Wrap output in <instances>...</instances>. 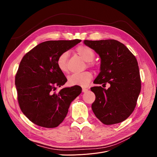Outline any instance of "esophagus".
Returning <instances> with one entry per match:
<instances>
[{"instance_id": "34e87169", "label": "esophagus", "mask_w": 157, "mask_h": 157, "mask_svg": "<svg viewBox=\"0 0 157 157\" xmlns=\"http://www.w3.org/2000/svg\"><path fill=\"white\" fill-rule=\"evenodd\" d=\"M88 89L87 88H82V92H86L87 91H88Z\"/></svg>"}]
</instances>
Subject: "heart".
Returning <instances> with one entry per match:
<instances>
[{"label": "heart", "mask_w": 157, "mask_h": 157, "mask_svg": "<svg viewBox=\"0 0 157 157\" xmlns=\"http://www.w3.org/2000/svg\"><path fill=\"white\" fill-rule=\"evenodd\" d=\"M77 54L86 62H90L95 58V54L92 49L86 46H80L76 49ZM68 53L64 52L61 54L57 59V66L63 73L67 72ZM92 74L89 71H85L82 73H74L69 76L68 83L71 86H86L92 79Z\"/></svg>", "instance_id": "heart-1"}]
</instances>
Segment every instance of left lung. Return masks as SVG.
Returning <instances> with one entry per match:
<instances>
[{
    "instance_id": "8db88e82",
    "label": "left lung",
    "mask_w": 157,
    "mask_h": 157,
    "mask_svg": "<svg viewBox=\"0 0 157 157\" xmlns=\"http://www.w3.org/2000/svg\"><path fill=\"white\" fill-rule=\"evenodd\" d=\"M101 59L100 72L94 83L110 84L108 89L94 86L92 104L94 115L104 124L125 121L134 111L141 91V79L136 57L119 41L108 39L84 40Z\"/></svg>"
}]
</instances>
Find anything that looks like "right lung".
<instances>
[{"label": "right lung", "mask_w": 157, "mask_h": 157, "mask_svg": "<svg viewBox=\"0 0 157 157\" xmlns=\"http://www.w3.org/2000/svg\"><path fill=\"white\" fill-rule=\"evenodd\" d=\"M80 40L42 42L23 56L16 75L17 99L23 113L34 124L56 128L67 116L70 104L82 92L79 86L54 91L67 82L57 59Z\"/></svg>", "instance_id": "right-lung-1"}]
</instances>
